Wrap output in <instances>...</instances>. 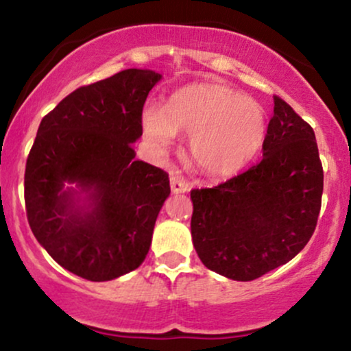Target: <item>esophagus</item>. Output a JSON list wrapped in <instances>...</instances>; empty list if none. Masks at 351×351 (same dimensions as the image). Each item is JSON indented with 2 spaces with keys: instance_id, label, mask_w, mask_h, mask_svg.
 <instances>
[{
  "instance_id": "34e87169",
  "label": "esophagus",
  "mask_w": 351,
  "mask_h": 351,
  "mask_svg": "<svg viewBox=\"0 0 351 351\" xmlns=\"http://www.w3.org/2000/svg\"><path fill=\"white\" fill-rule=\"evenodd\" d=\"M170 184H171V191L173 193H186L189 189V184L178 175H171Z\"/></svg>"
}]
</instances>
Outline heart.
<instances>
[{
	"label": "heart",
	"mask_w": 351,
	"mask_h": 351,
	"mask_svg": "<svg viewBox=\"0 0 351 351\" xmlns=\"http://www.w3.org/2000/svg\"><path fill=\"white\" fill-rule=\"evenodd\" d=\"M142 127L156 150H167L176 134L191 136L196 167L211 176H231L261 150L267 120L256 99L219 84H196L173 94L167 108L145 106Z\"/></svg>",
	"instance_id": "obj_1"
}]
</instances>
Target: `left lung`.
Wrapping results in <instances>:
<instances>
[{
    "label": "left lung",
    "instance_id": "obj_1",
    "mask_svg": "<svg viewBox=\"0 0 351 351\" xmlns=\"http://www.w3.org/2000/svg\"><path fill=\"white\" fill-rule=\"evenodd\" d=\"M263 160L213 188L191 189L193 245L208 269L247 282L289 263L315 231L324 168L313 128L274 95Z\"/></svg>",
    "mask_w": 351,
    "mask_h": 351
}]
</instances>
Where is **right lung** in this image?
<instances>
[{"mask_svg": "<svg viewBox=\"0 0 351 351\" xmlns=\"http://www.w3.org/2000/svg\"><path fill=\"white\" fill-rule=\"evenodd\" d=\"M160 79L150 69H125L75 88L38 128L24 173L27 223L52 259L82 279H117L150 249L170 180L135 160L132 143L142 136L145 100ZM71 182L89 193L88 205L77 204Z\"/></svg>", "mask_w": 351, "mask_h": 351, "instance_id": "right-lung-1", "label": "right lung"}]
</instances>
